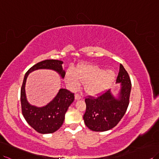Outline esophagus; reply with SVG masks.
Instances as JSON below:
<instances>
[{"instance_id": "1", "label": "esophagus", "mask_w": 159, "mask_h": 159, "mask_svg": "<svg viewBox=\"0 0 159 159\" xmlns=\"http://www.w3.org/2000/svg\"><path fill=\"white\" fill-rule=\"evenodd\" d=\"M82 98V97H81V96L79 94H75V100H80Z\"/></svg>"}]
</instances>
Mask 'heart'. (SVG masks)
Instances as JSON below:
<instances>
[{"instance_id":"1","label":"heart","mask_w":159,"mask_h":159,"mask_svg":"<svg viewBox=\"0 0 159 159\" xmlns=\"http://www.w3.org/2000/svg\"><path fill=\"white\" fill-rule=\"evenodd\" d=\"M115 73L111 70L104 71L96 65L83 64L77 68L75 73L69 69L65 74V82L73 90L84 84L87 94L96 96L101 94L110 86L115 79Z\"/></svg>"}]
</instances>
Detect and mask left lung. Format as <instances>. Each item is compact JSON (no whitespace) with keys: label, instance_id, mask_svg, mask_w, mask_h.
Masks as SVG:
<instances>
[{"label":"left lung","instance_id":"1","mask_svg":"<svg viewBox=\"0 0 159 159\" xmlns=\"http://www.w3.org/2000/svg\"><path fill=\"white\" fill-rule=\"evenodd\" d=\"M116 83H121L119 97L107 90L96 98L88 96L85 99V124L94 131H105L113 128L124 116L129 103L131 83L127 71L121 64Z\"/></svg>","mask_w":159,"mask_h":159}]
</instances>
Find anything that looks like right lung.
<instances>
[{
    "mask_svg": "<svg viewBox=\"0 0 159 159\" xmlns=\"http://www.w3.org/2000/svg\"><path fill=\"white\" fill-rule=\"evenodd\" d=\"M63 61L55 59L42 61L34 65L26 72L21 88L22 114L28 124L40 134H52L63 125L65 115L69 107L74 100V93L61 88L51 102L43 107L32 106L26 99L25 86L29 73L40 69L56 71L63 78L65 72L63 69Z\"/></svg>",
    "mask_w": 159,
    "mask_h": 159,
    "instance_id": "add662e5",
    "label": "right lung"
}]
</instances>
